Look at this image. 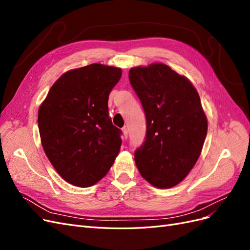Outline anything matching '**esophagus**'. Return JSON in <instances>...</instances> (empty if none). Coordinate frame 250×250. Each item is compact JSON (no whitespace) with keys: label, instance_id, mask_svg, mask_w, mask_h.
Segmentation results:
<instances>
[{"label":"esophagus","instance_id":"34e87169","mask_svg":"<svg viewBox=\"0 0 250 250\" xmlns=\"http://www.w3.org/2000/svg\"><path fill=\"white\" fill-rule=\"evenodd\" d=\"M122 131H123V135H124V138L125 139H127V137H128V129L126 127H124L123 129H122Z\"/></svg>","mask_w":250,"mask_h":250}]
</instances>
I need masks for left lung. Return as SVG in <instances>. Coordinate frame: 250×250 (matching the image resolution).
<instances>
[{"label": "left lung", "mask_w": 250, "mask_h": 250, "mask_svg": "<svg viewBox=\"0 0 250 250\" xmlns=\"http://www.w3.org/2000/svg\"><path fill=\"white\" fill-rule=\"evenodd\" d=\"M129 80L147 121L135 165L150 185L177 186L193 169L208 132V119L192 82L165 63L131 67Z\"/></svg>", "instance_id": "1"}]
</instances>
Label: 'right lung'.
Here are the masks:
<instances>
[{
    "label": "right lung",
    "instance_id": "right-lung-1",
    "mask_svg": "<svg viewBox=\"0 0 250 250\" xmlns=\"http://www.w3.org/2000/svg\"><path fill=\"white\" fill-rule=\"evenodd\" d=\"M120 67L93 63L62 74L39 109L41 141L67 183L90 187L106 175L121 148V130L108 117V97Z\"/></svg>",
    "mask_w": 250,
    "mask_h": 250
}]
</instances>
